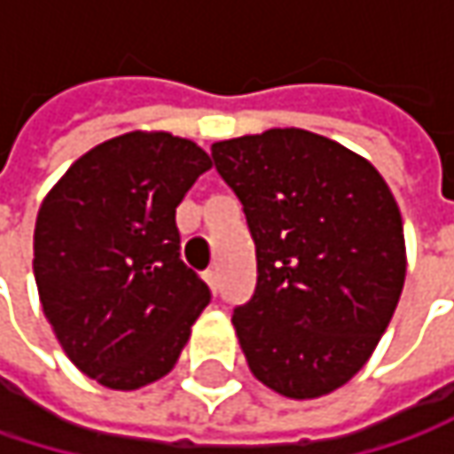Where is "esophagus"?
<instances>
[{
  "label": "esophagus",
  "mask_w": 454,
  "mask_h": 454,
  "mask_svg": "<svg viewBox=\"0 0 454 454\" xmlns=\"http://www.w3.org/2000/svg\"><path fill=\"white\" fill-rule=\"evenodd\" d=\"M205 281H207V286L213 289V294L221 292V273H218V270H207V273H205Z\"/></svg>",
  "instance_id": "obj_1"
}]
</instances>
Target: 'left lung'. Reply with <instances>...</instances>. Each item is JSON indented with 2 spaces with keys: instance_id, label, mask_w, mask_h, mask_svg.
Masks as SVG:
<instances>
[{
  "instance_id": "left-lung-1",
  "label": "left lung",
  "mask_w": 454,
  "mask_h": 454,
  "mask_svg": "<svg viewBox=\"0 0 454 454\" xmlns=\"http://www.w3.org/2000/svg\"><path fill=\"white\" fill-rule=\"evenodd\" d=\"M257 254L233 328L249 371L292 400L347 384L387 331L405 284L400 207L381 173L302 129L213 144Z\"/></svg>"
}]
</instances>
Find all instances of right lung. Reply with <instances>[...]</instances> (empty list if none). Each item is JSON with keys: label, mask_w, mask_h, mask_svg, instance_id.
Listing matches in <instances>:
<instances>
[{"label": "right lung", "mask_w": 454, "mask_h": 454, "mask_svg": "<svg viewBox=\"0 0 454 454\" xmlns=\"http://www.w3.org/2000/svg\"><path fill=\"white\" fill-rule=\"evenodd\" d=\"M210 168L189 138L131 131L78 157L42 202L34 276L44 316L73 365L107 389L162 379L210 302L176 228V207Z\"/></svg>", "instance_id": "obj_1"}]
</instances>
